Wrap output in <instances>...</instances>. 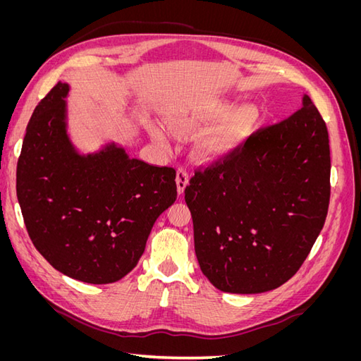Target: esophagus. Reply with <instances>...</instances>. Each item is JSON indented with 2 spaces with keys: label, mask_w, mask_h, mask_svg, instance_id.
Masks as SVG:
<instances>
[{
  "label": "esophagus",
  "mask_w": 361,
  "mask_h": 361,
  "mask_svg": "<svg viewBox=\"0 0 361 361\" xmlns=\"http://www.w3.org/2000/svg\"><path fill=\"white\" fill-rule=\"evenodd\" d=\"M188 180H190L188 171L183 170V169H179L178 173H176V185H178V192L179 194H183L185 188H187V185H188Z\"/></svg>",
  "instance_id": "esophagus-1"
}]
</instances>
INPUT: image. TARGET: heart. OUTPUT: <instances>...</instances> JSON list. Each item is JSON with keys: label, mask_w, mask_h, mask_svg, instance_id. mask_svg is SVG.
Wrapping results in <instances>:
<instances>
[{"label": "heart", "mask_w": 361, "mask_h": 361, "mask_svg": "<svg viewBox=\"0 0 361 361\" xmlns=\"http://www.w3.org/2000/svg\"><path fill=\"white\" fill-rule=\"evenodd\" d=\"M169 125L179 134L207 128L195 143V157L203 162L220 161L232 155L255 133L260 114L251 104H241L233 108V102L221 96L200 97L190 102L173 105L166 110ZM149 133L162 147L170 146V138L162 126L152 123Z\"/></svg>", "instance_id": "1"}]
</instances>
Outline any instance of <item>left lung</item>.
Returning a JSON list of instances; mask_svg holds the SVG:
<instances>
[{"label":"left lung","mask_w":361,"mask_h":361,"mask_svg":"<svg viewBox=\"0 0 361 361\" xmlns=\"http://www.w3.org/2000/svg\"><path fill=\"white\" fill-rule=\"evenodd\" d=\"M329 130L307 94L185 188L203 274L231 293L286 283L319 236L330 203Z\"/></svg>","instance_id":"obj_1"}]
</instances>
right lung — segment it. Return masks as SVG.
I'll return each instance as SVG.
<instances>
[{"mask_svg": "<svg viewBox=\"0 0 361 361\" xmlns=\"http://www.w3.org/2000/svg\"><path fill=\"white\" fill-rule=\"evenodd\" d=\"M69 84L32 113L16 169V194L39 253L61 274L106 285L133 271L157 218L178 197L176 170L129 158L108 143L80 154L68 135Z\"/></svg>", "mask_w": 361, "mask_h": 361, "instance_id": "add662e5", "label": "right lung"}]
</instances>
